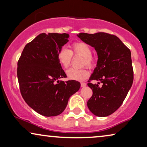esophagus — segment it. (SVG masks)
Instances as JSON below:
<instances>
[{
    "label": "esophagus",
    "instance_id": "34e87169",
    "mask_svg": "<svg viewBox=\"0 0 147 147\" xmlns=\"http://www.w3.org/2000/svg\"><path fill=\"white\" fill-rule=\"evenodd\" d=\"M86 86V84L84 83V82H82V83H81V87H85Z\"/></svg>",
    "mask_w": 147,
    "mask_h": 147
}]
</instances>
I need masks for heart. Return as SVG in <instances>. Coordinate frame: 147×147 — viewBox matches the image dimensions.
Wrapping results in <instances>:
<instances>
[{
    "instance_id": "obj_1",
    "label": "heart",
    "mask_w": 147,
    "mask_h": 147,
    "mask_svg": "<svg viewBox=\"0 0 147 147\" xmlns=\"http://www.w3.org/2000/svg\"><path fill=\"white\" fill-rule=\"evenodd\" d=\"M72 55L83 57L82 66L86 65L88 67L92 68L95 65V59L92 55L91 47L87 43L80 41L76 42L71 45V50L65 47H62L59 50L57 55V60L64 69H67L71 65ZM67 76L70 80L84 81L89 76V71L85 68L79 69L71 68L67 71Z\"/></svg>"
}]
</instances>
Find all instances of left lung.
Here are the masks:
<instances>
[{
  "label": "left lung",
  "instance_id": "1",
  "mask_svg": "<svg viewBox=\"0 0 147 147\" xmlns=\"http://www.w3.org/2000/svg\"><path fill=\"white\" fill-rule=\"evenodd\" d=\"M77 36L84 43L94 47L98 61L88 81L93 92L87 102L92 113L105 117L117 110L127 96L133 82V68L130 49L119 38L106 33H79ZM96 80L102 83L90 82Z\"/></svg>",
  "mask_w": 147,
  "mask_h": 147
}]
</instances>
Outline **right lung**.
<instances>
[{"label":"right lung","mask_w":147,"mask_h":147,"mask_svg":"<svg viewBox=\"0 0 147 147\" xmlns=\"http://www.w3.org/2000/svg\"><path fill=\"white\" fill-rule=\"evenodd\" d=\"M69 37L67 33L40 34L25 45L18 61L21 95L32 109L44 116L61 114L70 96L80 88L75 80H59L67 76L57 55Z\"/></svg>","instance_id":"add662e5"}]
</instances>
